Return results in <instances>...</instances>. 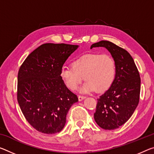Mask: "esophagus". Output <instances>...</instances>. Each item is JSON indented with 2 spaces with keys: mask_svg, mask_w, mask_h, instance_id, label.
<instances>
[{
  "mask_svg": "<svg viewBox=\"0 0 154 154\" xmlns=\"http://www.w3.org/2000/svg\"><path fill=\"white\" fill-rule=\"evenodd\" d=\"M86 98V97L85 96H82V95H79L78 96V99H79V101H82L83 99H84Z\"/></svg>",
  "mask_w": 154,
  "mask_h": 154,
  "instance_id": "1",
  "label": "esophagus"
}]
</instances>
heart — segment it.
I'll return each mask as SVG.
<instances>
[{"instance_id": "1", "label": "heart", "mask_w": 154, "mask_h": 154, "mask_svg": "<svg viewBox=\"0 0 154 154\" xmlns=\"http://www.w3.org/2000/svg\"><path fill=\"white\" fill-rule=\"evenodd\" d=\"M72 67L63 66L60 77L68 88L75 90L84 79L82 92L96 90L102 92L108 89L115 79V60L108 54H87L75 60Z\"/></svg>"}]
</instances>
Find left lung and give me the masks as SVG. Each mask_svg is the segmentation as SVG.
Here are the masks:
<instances>
[{
  "label": "left lung",
  "instance_id": "8db88e82",
  "mask_svg": "<svg viewBox=\"0 0 154 154\" xmlns=\"http://www.w3.org/2000/svg\"><path fill=\"white\" fill-rule=\"evenodd\" d=\"M105 47L115 60L116 72L110 88L97 99L94 118L104 130H115L125 123L137 107L140 92V77L130 53L109 41L94 43L90 48Z\"/></svg>",
  "mask_w": 154,
  "mask_h": 154
}]
</instances>
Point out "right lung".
I'll list each match as a JSON object with an SVG mask.
<instances>
[{"mask_svg": "<svg viewBox=\"0 0 154 154\" xmlns=\"http://www.w3.org/2000/svg\"><path fill=\"white\" fill-rule=\"evenodd\" d=\"M78 45L43 44L19 68L17 99L29 123L40 132L55 134L64 128L76 94L67 88L60 70Z\"/></svg>", "mask_w": 154, "mask_h": 154, "instance_id": "obj_1", "label": "right lung"}]
</instances>
